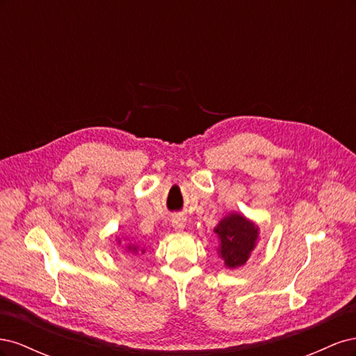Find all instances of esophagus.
Instances as JSON below:
<instances>
[{"mask_svg":"<svg viewBox=\"0 0 356 356\" xmlns=\"http://www.w3.org/2000/svg\"><path fill=\"white\" fill-rule=\"evenodd\" d=\"M172 225L175 230H182L186 227V218L184 217H174L172 218Z\"/></svg>","mask_w":356,"mask_h":356,"instance_id":"esophagus-1","label":"esophagus"}]
</instances>
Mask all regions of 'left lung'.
I'll return each mask as SVG.
<instances>
[{
    "instance_id": "8db88e82",
    "label": "left lung",
    "mask_w": 356,
    "mask_h": 356,
    "mask_svg": "<svg viewBox=\"0 0 356 356\" xmlns=\"http://www.w3.org/2000/svg\"><path fill=\"white\" fill-rule=\"evenodd\" d=\"M213 232L220 239L218 255L229 268H238L248 261L260 234L258 225L239 212L225 215Z\"/></svg>"
}]
</instances>
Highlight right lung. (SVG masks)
Wrapping results in <instances>:
<instances>
[{
    "instance_id": "add662e5",
    "label": "right lung",
    "mask_w": 356,
    "mask_h": 356,
    "mask_svg": "<svg viewBox=\"0 0 356 356\" xmlns=\"http://www.w3.org/2000/svg\"><path fill=\"white\" fill-rule=\"evenodd\" d=\"M117 242H118V245H124V242L126 241H122L120 238H117ZM124 248H126V251L129 252V254H138V251H139V246H136V245H134V243H127V245H124ZM145 251L143 250V254H144Z\"/></svg>"
}]
</instances>
